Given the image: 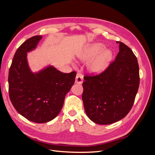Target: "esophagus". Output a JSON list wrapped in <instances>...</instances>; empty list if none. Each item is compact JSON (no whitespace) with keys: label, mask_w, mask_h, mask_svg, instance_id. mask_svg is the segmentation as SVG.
I'll return each mask as SVG.
<instances>
[{"label":"esophagus","mask_w":155,"mask_h":155,"mask_svg":"<svg viewBox=\"0 0 155 155\" xmlns=\"http://www.w3.org/2000/svg\"><path fill=\"white\" fill-rule=\"evenodd\" d=\"M83 76L81 73L78 72L76 75V80H75V82L76 83H79V84H81L83 83Z\"/></svg>","instance_id":"obj_1"}]
</instances>
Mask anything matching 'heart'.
Segmentation results:
<instances>
[{"label":"heart","mask_w":155,"mask_h":155,"mask_svg":"<svg viewBox=\"0 0 155 155\" xmlns=\"http://www.w3.org/2000/svg\"><path fill=\"white\" fill-rule=\"evenodd\" d=\"M104 48V45L101 43L88 45L79 52L78 56L82 61H85L90 60L98 53L89 62L88 68L92 72L99 73L107 68L112 59L111 51L109 50H104L102 51Z\"/></svg>","instance_id":"heart-1"}]
</instances>
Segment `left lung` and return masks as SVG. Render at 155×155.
Listing matches in <instances>:
<instances>
[{"instance_id":"1","label":"left lung","mask_w":155,"mask_h":155,"mask_svg":"<svg viewBox=\"0 0 155 155\" xmlns=\"http://www.w3.org/2000/svg\"><path fill=\"white\" fill-rule=\"evenodd\" d=\"M119 43L115 60L98 74H86L82 100L87 115L94 122L108 125L127 116L135 100L139 84L138 60L129 46Z\"/></svg>"}]
</instances>
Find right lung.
<instances>
[{"mask_svg": "<svg viewBox=\"0 0 155 155\" xmlns=\"http://www.w3.org/2000/svg\"><path fill=\"white\" fill-rule=\"evenodd\" d=\"M41 38L30 37L18 48L8 76L9 96L14 108L27 120L39 124L58 115L76 76L75 71L63 73L53 67L37 74L30 71L26 53L34 50Z\"/></svg>", "mask_w": 155, "mask_h": 155, "instance_id": "obj_1", "label": "right lung"}]
</instances>
